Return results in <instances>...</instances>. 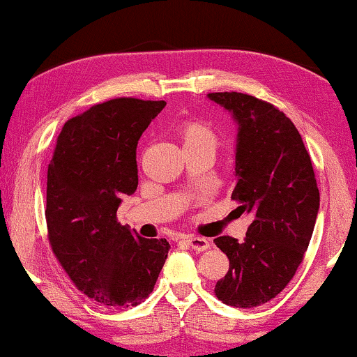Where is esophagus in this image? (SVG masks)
<instances>
[{
	"label": "esophagus",
	"instance_id": "34e87169",
	"mask_svg": "<svg viewBox=\"0 0 357 357\" xmlns=\"http://www.w3.org/2000/svg\"><path fill=\"white\" fill-rule=\"evenodd\" d=\"M187 243L190 244V248L195 249V251H206L210 248V239L206 238H200V236H187Z\"/></svg>",
	"mask_w": 357,
	"mask_h": 357
}]
</instances>
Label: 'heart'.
Here are the masks:
<instances>
[{
	"instance_id": "heart-1",
	"label": "heart",
	"mask_w": 357,
	"mask_h": 357,
	"mask_svg": "<svg viewBox=\"0 0 357 357\" xmlns=\"http://www.w3.org/2000/svg\"><path fill=\"white\" fill-rule=\"evenodd\" d=\"M177 137L182 144L183 151L198 149V147H208L216 149L218 146V136L215 129L203 119H187L177 128Z\"/></svg>"
}]
</instances>
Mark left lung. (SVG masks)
<instances>
[{"label":"left lung","mask_w":357,"mask_h":357,"mask_svg":"<svg viewBox=\"0 0 357 357\" xmlns=\"http://www.w3.org/2000/svg\"><path fill=\"white\" fill-rule=\"evenodd\" d=\"M208 98L239 124L236 183L231 200L251 213L244 243L220 236L215 244L229 259L215 295L234 308L275 298L294 279L312 239L320 192L302 136L279 108L256 96L221 91Z\"/></svg>","instance_id":"8db88e82"}]
</instances>
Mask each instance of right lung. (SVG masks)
<instances>
[{
  "instance_id": "1",
  "label": "right lung",
  "mask_w": 357,
  "mask_h": 357,
  "mask_svg": "<svg viewBox=\"0 0 357 357\" xmlns=\"http://www.w3.org/2000/svg\"><path fill=\"white\" fill-rule=\"evenodd\" d=\"M165 101L114 98L68 119L47 170L45 221L54 256L86 297L136 307L154 289L170 244L146 239L116 218L137 188L136 147Z\"/></svg>"
}]
</instances>
